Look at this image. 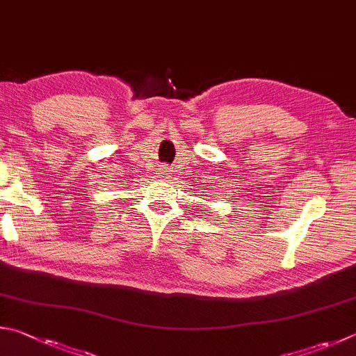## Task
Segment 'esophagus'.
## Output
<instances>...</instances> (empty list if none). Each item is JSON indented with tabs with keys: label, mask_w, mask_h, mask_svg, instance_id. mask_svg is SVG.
Here are the masks:
<instances>
[{
	"label": "esophagus",
	"mask_w": 356,
	"mask_h": 356,
	"mask_svg": "<svg viewBox=\"0 0 356 356\" xmlns=\"http://www.w3.org/2000/svg\"><path fill=\"white\" fill-rule=\"evenodd\" d=\"M161 172H163L165 176H166V174H170V172H168V166H163V168H161Z\"/></svg>",
	"instance_id": "obj_1"
}]
</instances>
